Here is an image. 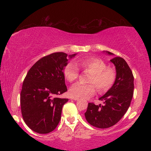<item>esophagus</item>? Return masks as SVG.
<instances>
[{
	"instance_id": "esophagus-1",
	"label": "esophagus",
	"mask_w": 151,
	"mask_h": 151,
	"mask_svg": "<svg viewBox=\"0 0 151 151\" xmlns=\"http://www.w3.org/2000/svg\"><path fill=\"white\" fill-rule=\"evenodd\" d=\"M71 99H72L74 100V101H77V100L79 99V98H76V97H72Z\"/></svg>"
}]
</instances>
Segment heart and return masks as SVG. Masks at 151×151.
I'll list each match as a JSON object with an SVG mask.
<instances>
[{
	"label": "heart",
	"mask_w": 151,
	"mask_h": 151,
	"mask_svg": "<svg viewBox=\"0 0 151 151\" xmlns=\"http://www.w3.org/2000/svg\"><path fill=\"white\" fill-rule=\"evenodd\" d=\"M89 72L91 75L89 84L77 83L72 86L70 93L76 98H88L96 92V87L99 93L106 92L115 82L116 74L114 69L107 67L103 60L97 58H83L74 63H68L64 68V77L69 82H73L79 77V69Z\"/></svg>",
	"instance_id": "1"
}]
</instances>
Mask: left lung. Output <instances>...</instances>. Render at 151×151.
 I'll return each mask as SVG.
<instances>
[{
    "instance_id": "8db88e82",
    "label": "left lung",
    "mask_w": 151,
    "mask_h": 151,
    "mask_svg": "<svg viewBox=\"0 0 151 151\" xmlns=\"http://www.w3.org/2000/svg\"><path fill=\"white\" fill-rule=\"evenodd\" d=\"M106 52L114 55L110 52ZM111 62L116 70L114 85L99 98L103 104L89 103L84 113L87 122L99 129H107L117 124L129 108L133 95L134 77L127 62L120 57H116Z\"/></svg>"
}]
</instances>
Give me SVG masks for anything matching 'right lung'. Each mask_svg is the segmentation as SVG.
Masks as SVG:
<instances>
[{
  "label": "right lung",
  "instance_id": "obj_1",
  "mask_svg": "<svg viewBox=\"0 0 151 151\" xmlns=\"http://www.w3.org/2000/svg\"><path fill=\"white\" fill-rule=\"evenodd\" d=\"M67 57L65 52L43 57L29 70L24 79L20 92L21 113L25 124L35 132L50 133L60 122L62 106L68 101V99L58 97L67 91L63 74Z\"/></svg>",
  "mask_w": 151,
  "mask_h": 151
}]
</instances>
